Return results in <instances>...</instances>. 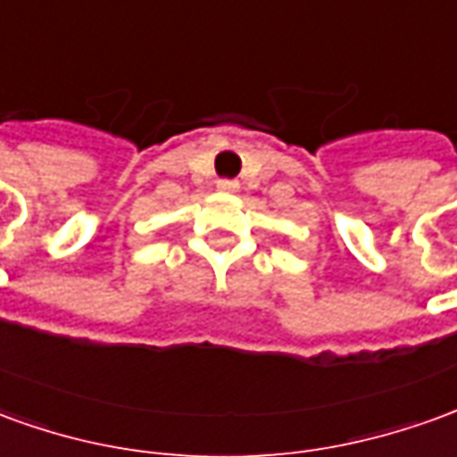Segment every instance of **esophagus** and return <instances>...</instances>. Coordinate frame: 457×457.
Segmentation results:
<instances>
[{"instance_id": "esophagus-1", "label": "esophagus", "mask_w": 457, "mask_h": 457, "mask_svg": "<svg viewBox=\"0 0 457 457\" xmlns=\"http://www.w3.org/2000/svg\"><path fill=\"white\" fill-rule=\"evenodd\" d=\"M218 188L222 190V193H235V190L239 188V183H237V180L222 179V180H218Z\"/></svg>"}]
</instances>
